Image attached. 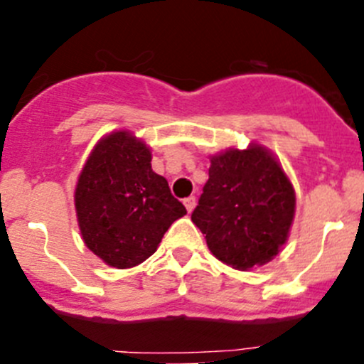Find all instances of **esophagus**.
<instances>
[{"label":"esophagus","instance_id":"esophagus-1","mask_svg":"<svg viewBox=\"0 0 364 364\" xmlns=\"http://www.w3.org/2000/svg\"><path fill=\"white\" fill-rule=\"evenodd\" d=\"M183 204H185L186 211L192 213L193 208H196V204H197V199H196V197H193V196H190V197H186L185 200H183Z\"/></svg>","mask_w":364,"mask_h":364}]
</instances>
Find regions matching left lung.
Here are the masks:
<instances>
[{
	"mask_svg": "<svg viewBox=\"0 0 364 364\" xmlns=\"http://www.w3.org/2000/svg\"><path fill=\"white\" fill-rule=\"evenodd\" d=\"M209 160V179L192 213L209 252L240 271L271 262L287 243L296 213L294 186L282 164L257 142Z\"/></svg>",
	"mask_w": 364,
	"mask_h": 364,
	"instance_id": "obj_1",
	"label": "left lung"
}]
</instances>
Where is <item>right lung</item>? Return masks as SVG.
Here are the masks:
<instances>
[{"instance_id":"obj_1","label":"right lung","mask_w":364,"mask_h":364,"mask_svg":"<svg viewBox=\"0 0 364 364\" xmlns=\"http://www.w3.org/2000/svg\"><path fill=\"white\" fill-rule=\"evenodd\" d=\"M75 213L84 245L107 266L144 262L185 205L151 168V149L130 130L111 132L95 144L75 185Z\"/></svg>"}]
</instances>
